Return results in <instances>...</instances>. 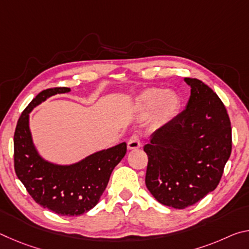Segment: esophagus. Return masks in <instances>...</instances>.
Returning <instances> with one entry per match:
<instances>
[{
    "label": "esophagus",
    "instance_id": "obj_1",
    "mask_svg": "<svg viewBox=\"0 0 249 249\" xmlns=\"http://www.w3.org/2000/svg\"><path fill=\"white\" fill-rule=\"evenodd\" d=\"M141 146H142L141 140H140V137L137 136V135H133V136L130 137L129 140H128L127 148H128L129 150H132V149H138Z\"/></svg>",
    "mask_w": 249,
    "mask_h": 249
}]
</instances>
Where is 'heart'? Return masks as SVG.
Listing matches in <instances>:
<instances>
[{
    "instance_id": "obj_1",
    "label": "heart",
    "mask_w": 249,
    "mask_h": 249,
    "mask_svg": "<svg viewBox=\"0 0 249 249\" xmlns=\"http://www.w3.org/2000/svg\"><path fill=\"white\" fill-rule=\"evenodd\" d=\"M136 107L142 113L153 111L154 117L160 123L170 121L180 107V98L171 90L148 89L136 100Z\"/></svg>"
}]
</instances>
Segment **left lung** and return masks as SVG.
<instances>
[{"mask_svg":"<svg viewBox=\"0 0 249 249\" xmlns=\"http://www.w3.org/2000/svg\"><path fill=\"white\" fill-rule=\"evenodd\" d=\"M191 94L185 109L151 135L146 187L159 203L185 209L215 190L231 151L224 104L200 80L185 78Z\"/></svg>","mask_w":249,"mask_h":249,"instance_id":"1","label":"left lung"}]
</instances>
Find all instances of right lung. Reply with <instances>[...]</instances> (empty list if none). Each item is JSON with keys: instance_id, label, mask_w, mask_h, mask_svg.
I'll use <instances>...</instances> for the list:
<instances>
[{"instance_id": "1", "label": "right lung", "mask_w": 249, "mask_h": 249, "mask_svg": "<svg viewBox=\"0 0 249 249\" xmlns=\"http://www.w3.org/2000/svg\"><path fill=\"white\" fill-rule=\"evenodd\" d=\"M70 88L41 91L19 116L14 134V168L18 178L36 203L64 216H78L98 204L113 169L124 158L126 142L88 156L72 165H57L37 151L29 129L33 108Z\"/></svg>"}]
</instances>
